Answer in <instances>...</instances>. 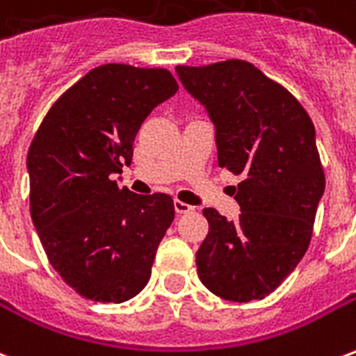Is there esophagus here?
I'll use <instances>...</instances> for the list:
<instances>
[{
    "instance_id": "34e87169",
    "label": "esophagus",
    "mask_w": 356,
    "mask_h": 356,
    "mask_svg": "<svg viewBox=\"0 0 356 356\" xmlns=\"http://www.w3.org/2000/svg\"><path fill=\"white\" fill-rule=\"evenodd\" d=\"M173 204H175V211H177V213H191L194 209L193 206H188V204H185V202L181 200H175Z\"/></svg>"
}]
</instances>
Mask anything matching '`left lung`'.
<instances>
[{
	"label": "left lung",
	"mask_w": 356,
	"mask_h": 356,
	"mask_svg": "<svg viewBox=\"0 0 356 356\" xmlns=\"http://www.w3.org/2000/svg\"><path fill=\"white\" fill-rule=\"evenodd\" d=\"M179 80L216 125L219 168L240 175V216L206 208L209 232L196 252L202 284L229 301L275 291L313 236L326 177L314 125L301 102L252 63L229 58L177 66Z\"/></svg>",
	"instance_id": "obj_1"
}]
</instances>
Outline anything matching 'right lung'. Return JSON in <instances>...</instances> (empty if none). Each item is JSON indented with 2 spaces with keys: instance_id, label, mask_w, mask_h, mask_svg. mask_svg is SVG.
<instances>
[{
  "instance_id": "1",
  "label": "right lung",
  "mask_w": 356,
  "mask_h": 356,
  "mask_svg": "<svg viewBox=\"0 0 356 356\" xmlns=\"http://www.w3.org/2000/svg\"><path fill=\"white\" fill-rule=\"evenodd\" d=\"M177 89L165 68L97 66L53 102L28 148L35 231L53 268L83 298L124 303L150 278L173 198L120 188L112 175L131 163L145 118Z\"/></svg>"
}]
</instances>
